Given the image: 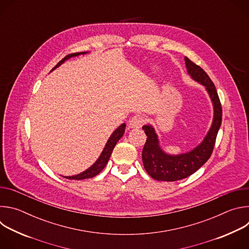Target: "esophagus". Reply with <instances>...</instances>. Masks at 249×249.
<instances>
[{"label":"esophagus","instance_id":"1","mask_svg":"<svg viewBox=\"0 0 249 249\" xmlns=\"http://www.w3.org/2000/svg\"><path fill=\"white\" fill-rule=\"evenodd\" d=\"M144 123H145V118L142 115H135L129 121V125L131 128H140L143 126Z\"/></svg>","mask_w":249,"mask_h":249}]
</instances>
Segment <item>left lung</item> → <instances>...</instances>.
Listing matches in <instances>:
<instances>
[{
  "label": "left lung",
  "instance_id": "obj_1",
  "mask_svg": "<svg viewBox=\"0 0 249 249\" xmlns=\"http://www.w3.org/2000/svg\"><path fill=\"white\" fill-rule=\"evenodd\" d=\"M184 61L190 78L202 85L207 90L213 104L214 116L212 125L201 143L193 150L179 155L165 153L160 145L155 128L151 124L143 126L148 138L142 153V160L149 175L159 181L180 180L197 171L210 159L222 124V106L214 84L201 67L187 57L184 58Z\"/></svg>",
  "mask_w": 249,
  "mask_h": 249
}]
</instances>
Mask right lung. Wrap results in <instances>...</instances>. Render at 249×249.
I'll list each match as a JSON object with an SVG mask.
<instances>
[{"instance_id": "add662e5", "label": "right lung", "mask_w": 249, "mask_h": 249, "mask_svg": "<svg viewBox=\"0 0 249 249\" xmlns=\"http://www.w3.org/2000/svg\"><path fill=\"white\" fill-rule=\"evenodd\" d=\"M89 52H80V53H74V54H70V55H67L63 60H61L53 69L52 71H54L56 68L60 67L63 63H65L67 60H69L70 58H73V57H77V56H80V55H85ZM51 71V72H52ZM125 128H126V124L123 123L121 124L112 134L111 136L109 137V139L107 140V142H106L105 144V147L103 148L100 156L98 157V159L95 160V162L89 166L88 169H86L85 171L79 173V174H76V175H72V176H64L65 178H68V179H76V180H82V179H88V178H91V177L97 175L104 167L105 165L107 164L108 160H109V158L112 154V151L115 147V145L117 144V142L122 138V136L124 135L125 133Z\"/></svg>"}]
</instances>
